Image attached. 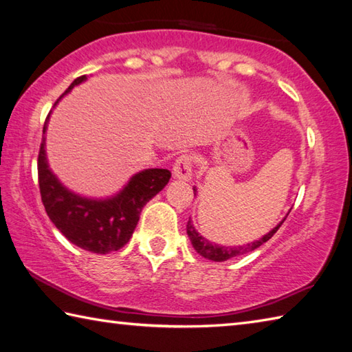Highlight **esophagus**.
<instances>
[{"instance_id": "34e87169", "label": "esophagus", "mask_w": 352, "mask_h": 352, "mask_svg": "<svg viewBox=\"0 0 352 352\" xmlns=\"http://www.w3.org/2000/svg\"><path fill=\"white\" fill-rule=\"evenodd\" d=\"M192 173V156L188 153L181 155L176 160L173 166V175L177 179H182V181H188L191 179Z\"/></svg>"}]
</instances>
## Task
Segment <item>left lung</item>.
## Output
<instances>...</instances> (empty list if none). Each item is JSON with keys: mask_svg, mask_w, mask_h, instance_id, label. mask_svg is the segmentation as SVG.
<instances>
[{"mask_svg": "<svg viewBox=\"0 0 352 352\" xmlns=\"http://www.w3.org/2000/svg\"><path fill=\"white\" fill-rule=\"evenodd\" d=\"M192 190H195V188H192ZM195 196H196V192H195ZM284 220L278 226L272 229L269 234L261 236L260 240H256L254 243H249V245H245V246H220V245H216V243L208 241L206 239H204V236L196 231L195 226H192V223H191V219H188V223H186V234H188L191 245H192V248L196 249V252L199 255H202V256L208 258V260H212V261H226V260H229V258L252 252V250H255L256 248H260L261 245H264V243L274 236V234L278 231L279 226L284 223Z\"/></svg>", "mask_w": 352, "mask_h": 352, "instance_id": "1", "label": "left lung"}]
</instances>
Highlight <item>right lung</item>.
<instances>
[{
	"instance_id": "add662e5",
	"label": "right lung",
	"mask_w": 352,
	"mask_h": 352,
	"mask_svg": "<svg viewBox=\"0 0 352 352\" xmlns=\"http://www.w3.org/2000/svg\"><path fill=\"white\" fill-rule=\"evenodd\" d=\"M85 80L86 76L77 77L65 94ZM48 118L50 113L44 133ZM38 177L42 204L54 226L73 245L94 254H107L121 249L131 240L142 208L168 184L171 173L167 168H148L135 175L124 188L111 199L80 197L67 190L48 168L44 136L38 155Z\"/></svg>"
}]
</instances>
